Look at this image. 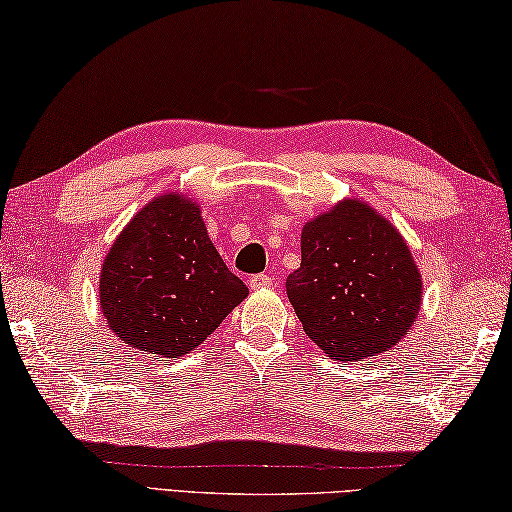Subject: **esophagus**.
Segmentation results:
<instances>
[{
	"instance_id": "1",
	"label": "esophagus",
	"mask_w": 512,
	"mask_h": 512,
	"mask_svg": "<svg viewBox=\"0 0 512 512\" xmlns=\"http://www.w3.org/2000/svg\"><path fill=\"white\" fill-rule=\"evenodd\" d=\"M269 285H272V276H267V274H256L249 278V287L252 289H265Z\"/></svg>"
}]
</instances>
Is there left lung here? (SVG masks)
<instances>
[{
    "label": "left lung",
    "mask_w": 512,
    "mask_h": 512,
    "mask_svg": "<svg viewBox=\"0 0 512 512\" xmlns=\"http://www.w3.org/2000/svg\"><path fill=\"white\" fill-rule=\"evenodd\" d=\"M287 298L305 334L336 361L388 352L421 310L423 278L406 238L359 198L307 220Z\"/></svg>",
    "instance_id": "left-lung-1"
}]
</instances>
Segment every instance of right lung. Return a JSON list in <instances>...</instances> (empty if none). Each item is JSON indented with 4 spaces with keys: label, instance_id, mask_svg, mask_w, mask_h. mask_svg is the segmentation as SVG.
<instances>
[{
    "label": "right lung",
    "instance_id": "right-lung-1",
    "mask_svg": "<svg viewBox=\"0 0 512 512\" xmlns=\"http://www.w3.org/2000/svg\"><path fill=\"white\" fill-rule=\"evenodd\" d=\"M98 294L109 330L124 345L178 359L205 341L249 289L216 252L198 202L167 191L113 240Z\"/></svg>",
    "mask_w": 512,
    "mask_h": 512
}]
</instances>
